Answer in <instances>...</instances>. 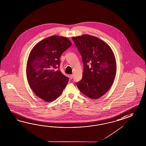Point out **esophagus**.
I'll use <instances>...</instances> for the list:
<instances>
[{"mask_svg":"<svg viewBox=\"0 0 146 146\" xmlns=\"http://www.w3.org/2000/svg\"><path fill=\"white\" fill-rule=\"evenodd\" d=\"M73 74L70 75V78L71 79H72V78H73Z\"/></svg>","mask_w":146,"mask_h":146,"instance_id":"1","label":"esophagus"}]
</instances>
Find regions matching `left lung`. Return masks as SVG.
<instances>
[{
  "mask_svg": "<svg viewBox=\"0 0 146 146\" xmlns=\"http://www.w3.org/2000/svg\"><path fill=\"white\" fill-rule=\"evenodd\" d=\"M84 64L81 81L76 83L86 96L97 99L110 89L117 72L115 56L110 47L99 38L83 35L72 37Z\"/></svg>",
  "mask_w": 146,
  "mask_h": 146,
  "instance_id": "obj_1",
  "label": "left lung"
}]
</instances>
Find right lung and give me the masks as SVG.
I'll list each match as a JSON object with an SVG mask.
<instances>
[{
    "instance_id": "add662e5",
    "label": "right lung",
    "mask_w": 146,
    "mask_h": 146,
    "mask_svg": "<svg viewBox=\"0 0 146 146\" xmlns=\"http://www.w3.org/2000/svg\"><path fill=\"white\" fill-rule=\"evenodd\" d=\"M72 45L67 37L51 36L36 44L31 50L26 65L29 85L36 95L47 102L60 96L69 79L59 68L61 55Z\"/></svg>"
}]
</instances>
